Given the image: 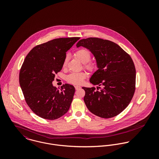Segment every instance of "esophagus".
I'll return each mask as SVG.
<instances>
[{
    "instance_id": "34e87169",
    "label": "esophagus",
    "mask_w": 159,
    "mask_h": 159,
    "mask_svg": "<svg viewBox=\"0 0 159 159\" xmlns=\"http://www.w3.org/2000/svg\"><path fill=\"white\" fill-rule=\"evenodd\" d=\"M75 88V89H76V90H78V89H81V87L79 86H76Z\"/></svg>"
}]
</instances>
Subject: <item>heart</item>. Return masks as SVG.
Listing matches in <instances>:
<instances>
[{
    "instance_id": "1",
    "label": "heart",
    "mask_w": 159,
    "mask_h": 159,
    "mask_svg": "<svg viewBox=\"0 0 159 159\" xmlns=\"http://www.w3.org/2000/svg\"><path fill=\"white\" fill-rule=\"evenodd\" d=\"M75 56L77 59L83 64H84V67L89 71H93L97 68V64L93 62H91V54L86 49H80L76 51ZM68 56L67 55L63 61L62 66L65 68L68 62ZM87 73L84 71L78 73H71L67 77V81L73 84H81L86 78Z\"/></svg>"
}]
</instances>
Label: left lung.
Segmentation results:
<instances>
[{
    "mask_svg": "<svg viewBox=\"0 0 159 159\" xmlns=\"http://www.w3.org/2000/svg\"><path fill=\"white\" fill-rule=\"evenodd\" d=\"M89 49L98 70L90 78L95 88L85 91L84 103L92 113L111 118L120 113L130 103L135 90L136 70L131 57L111 41L90 37L80 40L76 47Z\"/></svg>",
    "mask_w": 159,
    "mask_h": 159,
    "instance_id": "1",
    "label": "left lung"
}]
</instances>
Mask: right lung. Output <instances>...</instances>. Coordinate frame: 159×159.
<instances>
[{
  "label": "right lung",
  "mask_w": 159,
  "mask_h": 159,
  "mask_svg": "<svg viewBox=\"0 0 159 159\" xmlns=\"http://www.w3.org/2000/svg\"><path fill=\"white\" fill-rule=\"evenodd\" d=\"M80 38H59L35 46L27 55L20 72V84L32 111L42 118L54 120L66 113L75 89L65 84L52 85L55 74L62 68L66 52Z\"/></svg>",
  "instance_id": "add662e5"
}]
</instances>
